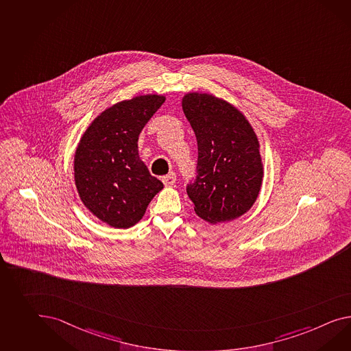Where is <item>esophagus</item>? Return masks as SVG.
Returning <instances> with one entry per match:
<instances>
[{"mask_svg":"<svg viewBox=\"0 0 351 351\" xmlns=\"http://www.w3.org/2000/svg\"><path fill=\"white\" fill-rule=\"evenodd\" d=\"M176 180H177V176H176V173H173V171H171L168 176H164L162 178V183H164L165 186H173V184L176 183Z\"/></svg>","mask_w":351,"mask_h":351,"instance_id":"obj_1","label":"esophagus"}]
</instances>
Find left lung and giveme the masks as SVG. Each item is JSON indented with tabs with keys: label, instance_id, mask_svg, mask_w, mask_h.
Here are the masks:
<instances>
[{
	"label": "left lung",
	"instance_id": "left-lung-1",
	"mask_svg": "<svg viewBox=\"0 0 351 351\" xmlns=\"http://www.w3.org/2000/svg\"><path fill=\"white\" fill-rule=\"evenodd\" d=\"M182 107L197 138L196 178L187 184L196 214L211 224L242 216L263 177L253 128L238 109L210 94L189 93Z\"/></svg>",
	"mask_w": 351,
	"mask_h": 351
}]
</instances>
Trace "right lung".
Returning a JSON list of instances; mask_svg holds the SVG:
<instances>
[{"mask_svg":"<svg viewBox=\"0 0 351 351\" xmlns=\"http://www.w3.org/2000/svg\"><path fill=\"white\" fill-rule=\"evenodd\" d=\"M162 95H141L106 109L81 137L75 154V183L81 201L101 221L130 228L141 220L162 183L138 156V136Z\"/></svg>","mask_w":351,"mask_h":351,"instance_id":"right-lung-1","label":"right lung"}]
</instances>
